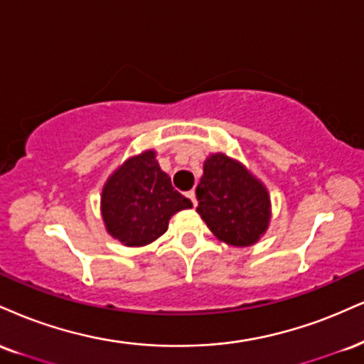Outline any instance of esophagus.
<instances>
[{"label":"esophagus","instance_id":"1","mask_svg":"<svg viewBox=\"0 0 364 364\" xmlns=\"http://www.w3.org/2000/svg\"><path fill=\"white\" fill-rule=\"evenodd\" d=\"M186 196H188V198H190V200H191V203H193V207H196V195H195V190L188 191V193H186Z\"/></svg>","mask_w":364,"mask_h":364}]
</instances>
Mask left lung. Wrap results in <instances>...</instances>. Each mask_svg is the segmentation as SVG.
Masks as SVG:
<instances>
[{
    "label": "left lung",
    "mask_w": 364,
    "mask_h": 364,
    "mask_svg": "<svg viewBox=\"0 0 364 364\" xmlns=\"http://www.w3.org/2000/svg\"><path fill=\"white\" fill-rule=\"evenodd\" d=\"M196 200L201 220L218 240L229 246H254L269 227L268 188L240 161L224 152L205 159Z\"/></svg>",
    "instance_id": "1"
}]
</instances>
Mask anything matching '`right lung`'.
<instances>
[{
  "mask_svg": "<svg viewBox=\"0 0 364 364\" xmlns=\"http://www.w3.org/2000/svg\"><path fill=\"white\" fill-rule=\"evenodd\" d=\"M191 207L161 169L154 149L118 166L105 181L100 201L105 229L127 247L154 242L168 230L174 213Z\"/></svg>",
  "mask_w": 364,
  "mask_h": 364,
  "instance_id": "add662e5",
  "label": "right lung"
}]
</instances>
